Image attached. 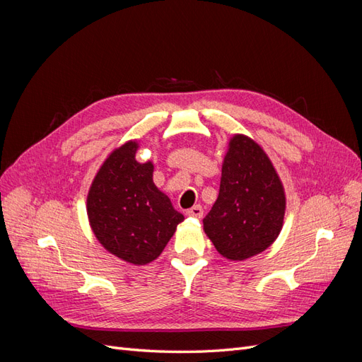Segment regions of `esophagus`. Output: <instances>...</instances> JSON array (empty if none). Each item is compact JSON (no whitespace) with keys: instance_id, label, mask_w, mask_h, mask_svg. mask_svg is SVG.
<instances>
[{"instance_id":"1","label":"esophagus","mask_w":362,"mask_h":362,"mask_svg":"<svg viewBox=\"0 0 362 362\" xmlns=\"http://www.w3.org/2000/svg\"><path fill=\"white\" fill-rule=\"evenodd\" d=\"M185 214L196 217V218H201L204 216V210H202L201 205H194V206L190 208V210H187V213H185Z\"/></svg>"}]
</instances>
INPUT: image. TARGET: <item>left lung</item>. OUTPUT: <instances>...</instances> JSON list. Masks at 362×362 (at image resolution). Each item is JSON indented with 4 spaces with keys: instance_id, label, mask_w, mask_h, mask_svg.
Listing matches in <instances>:
<instances>
[{
    "instance_id": "obj_1",
    "label": "left lung",
    "mask_w": 362,
    "mask_h": 362,
    "mask_svg": "<svg viewBox=\"0 0 362 362\" xmlns=\"http://www.w3.org/2000/svg\"><path fill=\"white\" fill-rule=\"evenodd\" d=\"M286 206V189L266 151L246 134H233L218 196L204 218V231L216 250L229 261L264 252L281 233Z\"/></svg>"
}]
</instances>
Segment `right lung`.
<instances>
[{"label":"right lung","instance_id":"obj_1","mask_svg":"<svg viewBox=\"0 0 362 362\" xmlns=\"http://www.w3.org/2000/svg\"><path fill=\"white\" fill-rule=\"evenodd\" d=\"M139 148L137 140H128L107 156L90 184L86 210L107 252L145 266L160 257L184 216L154 184V163L136 160Z\"/></svg>","mask_w":362,"mask_h":362}]
</instances>
